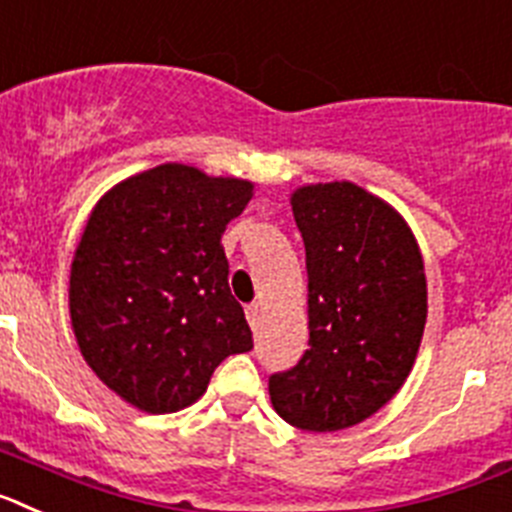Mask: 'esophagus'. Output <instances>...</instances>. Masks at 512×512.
Segmentation results:
<instances>
[{
    "mask_svg": "<svg viewBox=\"0 0 512 512\" xmlns=\"http://www.w3.org/2000/svg\"><path fill=\"white\" fill-rule=\"evenodd\" d=\"M244 314H247V322H250L252 330H257V324H260L262 306L260 304H250V306H247V309H244Z\"/></svg>",
    "mask_w": 512,
    "mask_h": 512,
    "instance_id": "1",
    "label": "esophagus"
}]
</instances>
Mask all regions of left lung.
I'll use <instances>...</instances> for the list:
<instances>
[{
	"mask_svg": "<svg viewBox=\"0 0 512 512\" xmlns=\"http://www.w3.org/2000/svg\"><path fill=\"white\" fill-rule=\"evenodd\" d=\"M309 275V350L270 376L293 428L332 433L389 402L412 371L428 319L420 247L389 203L353 182L291 195Z\"/></svg>",
	"mask_w": 512,
	"mask_h": 512,
	"instance_id": "8db88e82",
	"label": "left lung"
}]
</instances>
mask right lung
<instances>
[{"label":"right lung","mask_w":512,"mask_h":512,"mask_svg":"<svg viewBox=\"0 0 512 512\" xmlns=\"http://www.w3.org/2000/svg\"><path fill=\"white\" fill-rule=\"evenodd\" d=\"M252 188L170 162L92 208L71 262V327L97 379L133 407H190L226 355L252 350L221 247Z\"/></svg>","instance_id":"right-lung-1"}]
</instances>
